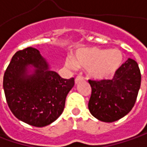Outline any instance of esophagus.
Masks as SVG:
<instances>
[{"instance_id": "esophagus-1", "label": "esophagus", "mask_w": 147, "mask_h": 147, "mask_svg": "<svg viewBox=\"0 0 147 147\" xmlns=\"http://www.w3.org/2000/svg\"><path fill=\"white\" fill-rule=\"evenodd\" d=\"M81 80H83V77L82 76H77V77L75 78V83L77 84L78 82H80Z\"/></svg>"}]
</instances>
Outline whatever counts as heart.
Masks as SVG:
<instances>
[{"instance_id":"1","label":"heart","mask_w":147,"mask_h":147,"mask_svg":"<svg viewBox=\"0 0 147 147\" xmlns=\"http://www.w3.org/2000/svg\"><path fill=\"white\" fill-rule=\"evenodd\" d=\"M124 55L117 49H99L96 47L79 49L74 59L67 58L65 64L69 69H87L88 75L94 79L112 77L120 69Z\"/></svg>"}]
</instances>
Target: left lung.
Masks as SVG:
<instances>
[{
	"instance_id": "left-lung-1",
	"label": "left lung",
	"mask_w": 147,
	"mask_h": 147,
	"mask_svg": "<svg viewBox=\"0 0 147 147\" xmlns=\"http://www.w3.org/2000/svg\"><path fill=\"white\" fill-rule=\"evenodd\" d=\"M137 63L128 59L113 79L88 80L92 93L88 109L94 117L105 122L117 121L132 109L141 87Z\"/></svg>"
}]
</instances>
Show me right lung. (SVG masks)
I'll return each mask as SVG.
<instances>
[{
    "label": "right lung",
    "mask_w": 147,
    "mask_h": 147,
    "mask_svg": "<svg viewBox=\"0 0 147 147\" xmlns=\"http://www.w3.org/2000/svg\"><path fill=\"white\" fill-rule=\"evenodd\" d=\"M74 85V78L64 79L49 69L40 51L32 47L14 55L3 78L4 92L12 113L37 127L49 125L62 114Z\"/></svg>",
    "instance_id": "right-lung-1"
}]
</instances>
